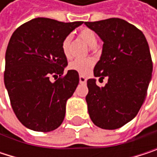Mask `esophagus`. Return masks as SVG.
I'll return each instance as SVG.
<instances>
[{
	"label": "esophagus",
	"instance_id": "esophagus-1",
	"mask_svg": "<svg viewBox=\"0 0 157 157\" xmlns=\"http://www.w3.org/2000/svg\"><path fill=\"white\" fill-rule=\"evenodd\" d=\"M79 81H80L81 83H85L86 82V78L84 76H82V75H80L79 76Z\"/></svg>",
	"mask_w": 157,
	"mask_h": 157
}]
</instances>
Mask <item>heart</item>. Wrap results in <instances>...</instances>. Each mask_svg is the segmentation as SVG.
I'll list each match as a JSON object with an SVG mask.
<instances>
[{
	"label": "heart",
	"mask_w": 157,
	"mask_h": 157,
	"mask_svg": "<svg viewBox=\"0 0 157 157\" xmlns=\"http://www.w3.org/2000/svg\"><path fill=\"white\" fill-rule=\"evenodd\" d=\"M79 37L90 47H95L97 44V37L95 33L93 30L89 28H82L79 32ZM71 39V35H67L62 43V50L65 55H68V49ZM94 64V63L92 59H76L70 63L69 67L70 69L78 72L81 75H85L90 72Z\"/></svg>",
	"instance_id": "1"
}]
</instances>
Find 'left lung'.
<instances>
[{"instance_id":"8db88e82","label":"left lung","mask_w":157,"mask_h":157,"mask_svg":"<svg viewBox=\"0 0 157 157\" xmlns=\"http://www.w3.org/2000/svg\"><path fill=\"white\" fill-rule=\"evenodd\" d=\"M84 24L104 42L94 75L108 78L104 87L95 79L87 81L88 113L96 126L117 129L134 119L144 102L153 72L149 46L141 31L123 19Z\"/></svg>"}]
</instances>
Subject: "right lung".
I'll return each mask as SVG.
<instances>
[{
    "label": "right lung",
    "mask_w": 157,
    "mask_h": 157,
    "mask_svg": "<svg viewBox=\"0 0 157 157\" xmlns=\"http://www.w3.org/2000/svg\"><path fill=\"white\" fill-rule=\"evenodd\" d=\"M81 24L35 18L13 33L5 53L4 84L13 110L25 127L51 132L62 124L66 101L79 83L76 71L64 74L68 63L62 43ZM51 76L55 82H50Z\"/></svg>",
    "instance_id": "obj_1"
}]
</instances>
